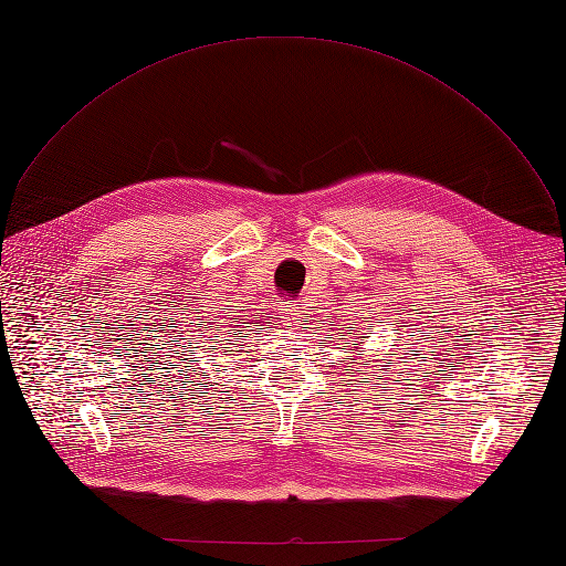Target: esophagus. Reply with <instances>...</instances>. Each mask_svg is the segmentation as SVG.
I'll use <instances>...</instances> for the list:
<instances>
[{"label": "esophagus", "instance_id": "obj_1", "mask_svg": "<svg viewBox=\"0 0 566 566\" xmlns=\"http://www.w3.org/2000/svg\"><path fill=\"white\" fill-rule=\"evenodd\" d=\"M303 307L301 305H286V318L289 322H296V318H301L303 316Z\"/></svg>", "mask_w": 566, "mask_h": 566}]
</instances>
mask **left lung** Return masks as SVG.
<instances>
[{
	"label": "left lung",
	"mask_w": 566,
	"mask_h": 566,
	"mask_svg": "<svg viewBox=\"0 0 566 566\" xmlns=\"http://www.w3.org/2000/svg\"><path fill=\"white\" fill-rule=\"evenodd\" d=\"M358 347H363V342L358 344ZM358 347H356V349H358ZM352 352H354V349H352ZM352 360H356V358H352ZM365 363H367V360H365ZM365 363H363V365H365Z\"/></svg>",
	"instance_id": "1"
}]
</instances>
